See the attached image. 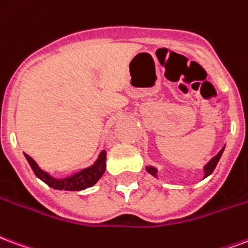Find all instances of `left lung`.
Instances as JSON below:
<instances>
[{
    "label": "left lung",
    "instance_id": "1",
    "mask_svg": "<svg viewBox=\"0 0 248 248\" xmlns=\"http://www.w3.org/2000/svg\"><path fill=\"white\" fill-rule=\"evenodd\" d=\"M223 149H225V148H222V149H220V151L218 152V155H216V156L211 158L210 161L206 164L205 168H203V169H205V177H207V176H209V174H211V173L214 171L217 164H218L220 156H222V153H223ZM146 170H148V173H151L152 176L156 177L157 170H156V169H155V168H152V166H146Z\"/></svg>",
    "mask_w": 248,
    "mask_h": 248
}]
</instances>
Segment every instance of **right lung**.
<instances>
[{
	"mask_svg": "<svg viewBox=\"0 0 248 248\" xmlns=\"http://www.w3.org/2000/svg\"><path fill=\"white\" fill-rule=\"evenodd\" d=\"M106 151H103L100 153V156L97 158V161L90 168L83 169L77 174H74L71 177H66V178H54L50 174H47L46 171H43L42 169H39L37 165V162L32 160L31 157L25 155L26 160L29 161L30 166H31L34 174L41 178L43 182H46L50 187L52 189H58V190H83L86 187H90L93 184H96L97 180L103 176V173L106 171Z\"/></svg>",
	"mask_w": 248,
	"mask_h": 248,
	"instance_id": "right-lung-1",
	"label": "right lung"
}]
</instances>
